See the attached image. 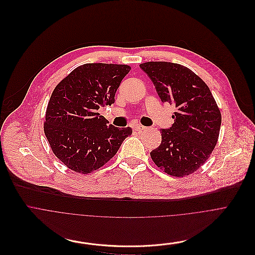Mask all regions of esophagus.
<instances>
[{
    "label": "esophagus",
    "instance_id": "obj_1",
    "mask_svg": "<svg viewBox=\"0 0 255 255\" xmlns=\"http://www.w3.org/2000/svg\"><path fill=\"white\" fill-rule=\"evenodd\" d=\"M133 128H134V130H136V131H138V132H140V131H142V130L145 129V128H144L143 126H141V125H136Z\"/></svg>",
    "mask_w": 255,
    "mask_h": 255
}]
</instances>
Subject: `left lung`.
I'll return each mask as SVG.
<instances>
[{"mask_svg": "<svg viewBox=\"0 0 255 255\" xmlns=\"http://www.w3.org/2000/svg\"><path fill=\"white\" fill-rule=\"evenodd\" d=\"M141 70L163 103L174 105L173 126L161 129L162 142L150 158L173 177L193 174L208 160L218 141L221 113L207 86L191 69L172 62H145Z\"/></svg>", "mask_w": 255, "mask_h": 255, "instance_id": "left-lung-1", "label": "left lung"}]
</instances>
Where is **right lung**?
Here are the masks:
<instances>
[{"instance_id": "obj_1", "label": "right lung", "mask_w": 255, "mask_h": 255, "mask_svg": "<svg viewBox=\"0 0 255 255\" xmlns=\"http://www.w3.org/2000/svg\"><path fill=\"white\" fill-rule=\"evenodd\" d=\"M130 66L86 63L63 78L51 94L44 132L54 155L70 170L89 174L107 164L130 128L108 125L98 109L115 104L116 92Z\"/></svg>"}]
</instances>
